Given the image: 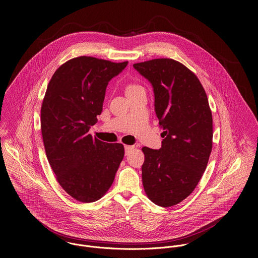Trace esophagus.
<instances>
[{
	"instance_id": "1",
	"label": "esophagus",
	"mask_w": 258,
	"mask_h": 258,
	"mask_svg": "<svg viewBox=\"0 0 258 258\" xmlns=\"http://www.w3.org/2000/svg\"><path fill=\"white\" fill-rule=\"evenodd\" d=\"M124 148H125V154H126V155H128V154H129V153H130V152H131V151H132V150H133L135 147H134V146L126 145Z\"/></svg>"
}]
</instances>
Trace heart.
Segmentation results:
<instances>
[{
  "instance_id": "obj_1",
  "label": "heart",
  "mask_w": 258,
  "mask_h": 258,
  "mask_svg": "<svg viewBox=\"0 0 258 258\" xmlns=\"http://www.w3.org/2000/svg\"><path fill=\"white\" fill-rule=\"evenodd\" d=\"M139 87H141V86L138 85V84H129L126 88V91H130V90H133V89H136V88H139Z\"/></svg>"
}]
</instances>
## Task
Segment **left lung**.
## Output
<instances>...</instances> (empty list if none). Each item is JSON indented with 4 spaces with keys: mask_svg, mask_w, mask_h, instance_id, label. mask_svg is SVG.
<instances>
[{
    "mask_svg": "<svg viewBox=\"0 0 258 258\" xmlns=\"http://www.w3.org/2000/svg\"><path fill=\"white\" fill-rule=\"evenodd\" d=\"M151 82L162 147L142 148V181L154 204L168 208L187 198L206 171L213 148V115L197 75L172 58L133 64Z\"/></svg>",
    "mask_w": 258,
    "mask_h": 258,
    "instance_id": "left-lung-1",
    "label": "left lung"
}]
</instances>
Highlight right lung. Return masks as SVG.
Here are the masks:
<instances>
[{"label": "right lung", "mask_w": 258, "mask_h": 258, "mask_svg": "<svg viewBox=\"0 0 258 258\" xmlns=\"http://www.w3.org/2000/svg\"><path fill=\"white\" fill-rule=\"evenodd\" d=\"M127 64L74 57L55 71L47 85L40 109L45 154L58 184L78 202L101 199L123 160L122 144L102 142L88 131L102 112L108 82Z\"/></svg>", "instance_id": "1"}]
</instances>
